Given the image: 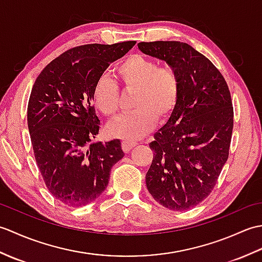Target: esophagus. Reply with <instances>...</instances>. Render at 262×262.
Listing matches in <instances>:
<instances>
[{"label": "esophagus", "mask_w": 262, "mask_h": 262, "mask_svg": "<svg viewBox=\"0 0 262 262\" xmlns=\"http://www.w3.org/2000/svg\"><path fill=\"white\" fill-rule=\"evenodd\" d=\"M136 145H137V143H135V142H128V141H124V142H122V144H121L122 149H124L125 153L129 152L130 149L133 147H135Z\"/></svg>", "instance_id": "1"}]
</instances>
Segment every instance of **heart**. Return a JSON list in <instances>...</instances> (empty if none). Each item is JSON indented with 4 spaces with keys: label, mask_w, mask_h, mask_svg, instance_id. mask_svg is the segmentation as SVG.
<instances>
[{
    "label": "heart",
    "mask_w": 262,
    "mask_h": 262,
    "mask_svg": "<svg viewBox=\"0 0 262 262\" xmlns=\"http://www.w3.org/2000/svg\"><path fill=\"white\" fill-rule=\"evenodd\" d=\"M117 82L125 91H134L130 114L108 126L111 137L128 142L140 140L152 129L155 120L163 121L173 113L180 94V80L169 66H159L143 55H130L115 68ZM96 108L108 118L119 111V90L116 83L100 76L92 89Z\"/></svg>",
    "instance_id": "1"
}]
</instances>
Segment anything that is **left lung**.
<instances>
[{
    "mask_svg": "<svg viewBox=\"0 0 262 262\" xmlns=\"http://www.w3.org/2000/svg\"><path fill=\"white\" fill-rule=\"evenodd\" d=\"M138 49L173 69L180 80L178 103L149 143V193L171 210H187L208 196L229 158L233 130L231 93L221 72L180 41L140 42Z\"/></svg>",
    "mask_w": 262,
    "mask_h": 262,
    "instance_id": "left-lung-1",
    "label": "left lung"
}]
</instances>
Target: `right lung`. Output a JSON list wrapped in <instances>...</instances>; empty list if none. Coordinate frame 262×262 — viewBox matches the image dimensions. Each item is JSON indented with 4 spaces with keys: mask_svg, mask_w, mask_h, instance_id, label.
Listing matches in <instances>:
<instances>
[{
    "mask_svg": "<svg viewBox=\"0 0 262 262\" xmlns=\"http://www.w3.org/2000/svg\"><path fill=\"white\" fill-rule=\"evenodd\" d=\"M135 43L69 49L41 71L32 86L27 120L33 154L49 192L64 205L94 202L107 188L113 165L124 158L119 140L92 142L100 129L92 89Z\"/></svg>",
    "mask_w": 262,
    "mask_h": 262,
    "instance_id": "right-lung-1",
    "label": "right lung"
}]
</instances>
